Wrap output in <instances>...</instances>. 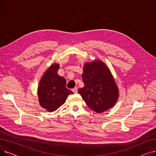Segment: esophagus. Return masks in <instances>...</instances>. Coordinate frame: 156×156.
I'll use <instances>...</instances> for the list:
<instances>
[{
  "label": "esophagus",
  "instance_id": "34e87169",
  "mask_svg": "<svg viewBox=\"0 0 156 156\" xmlns=\"http://www.w3.org/2000/svg\"><path fill=\"white\" fill-rule=\"evenodd\" d=\"M72 91H73L74 93H77V92H78V88H77V87H75L74 88H73V89H72Z\"/></svg>",
  "mask_w": 156,
  "mask_h": 156
}]
</instances>
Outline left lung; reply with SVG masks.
Listing matches in <instances>:
<instances>
[{"mask_svg":"<svg viewBox=\"0 0 156 156\" xmlns=\"http://www.w3.org/2000/svg\"><path fill=\"white\" fill-rule=\"evenodd\" d=\"M82 78L85 86L78 92L90 109L101 113L115 104L119 97L118 87L109 69L102 62L86 63Z\"/></svg>","mask_w":156,"mask_h":156,"instance_id":"left-lung-1","label":"left lung"}]
</instances>
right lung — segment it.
<instances>
[{
    "label": "right lung",
    "instance_id": "1",
    "mask_svg": "<svg viewBox=\"0 0 156 156\" xmlns=\"http://www.w3.org/2000/svg\"><path fill=\"white\" fill-rule=\"evenodd\" d=\"M59 64H54L48 69L41 79L38 89L39 102L48 112L59 109L73 92L66 88V81L57 74Z\"/></svg>",
    "mask_w": 156,
    "mask_h": 156
}]
</instances>
